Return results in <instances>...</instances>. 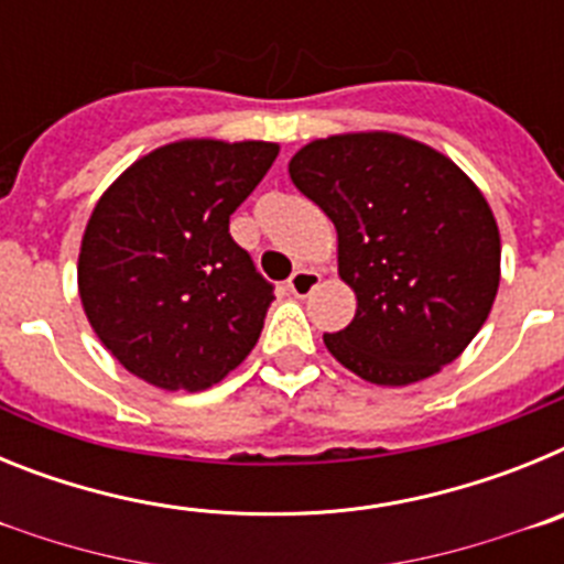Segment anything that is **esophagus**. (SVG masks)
Listing matches in <instances>:
<instances>
[{"mask_svg":"<svg viewBox=\"0 0 564 564\" xmlns=\"http://www.w3.org/2000/svg\"><path fill=\"white\" fill-rule=\"evenodd\" d=\"M318 282H322V276H318L316 271H307V268H299V271L293 273L291 279H288V291H291L293 296H307V293L316 291Z\"/></svg>","mask_w":564,"mask_h":564,"instance_id":"obj_1","label":"esophagus"}]
</instances>
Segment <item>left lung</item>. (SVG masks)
I'll use <instances>...</instances> for the list:
<instances>
[{
    "label": "left lung",
    "instance_id": "8db88e82",
    "mask_svg": "<svg viewBox=\"0 0 564 564\" xmlns=\"http://www.w3.org/2000/svg\"><path fill=\"white\" fill-rule=\"evenodd\" d=\"M336 226L338 276L356 316L325 344L378 387L441 372L486 325L500 288V231L480 188L437 149L398 132L318 138L288 163Z\"/></svg>",
    "mask_w": 564,
    "mask_h": 564
}]
</instances>
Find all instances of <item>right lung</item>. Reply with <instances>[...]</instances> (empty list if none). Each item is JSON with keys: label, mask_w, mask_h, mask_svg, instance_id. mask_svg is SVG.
Wrapping results in <instances>:
<instances>
[{"label": "right lung", "mask_w": 564, "mask_h": 564, "mask_svg": "<svg viewBox=\"0 0 564 564\" xmlns=\"http://www.w3.org/2000/svg\"><path fill=\"white\" fill-rule=\"evenodd\" d=\"M279 143L186 138L143 154L101 194L82 237L78 296L132 376L200 392L253 350L273 302L228 217Z\"/></svg>", "instance_id": "add662e5"}]
</instances>
